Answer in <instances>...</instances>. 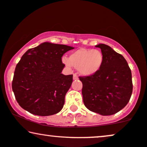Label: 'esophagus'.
I'll return each mask as SVG.
<instances>
[{
	"label": "esophagus",
	"mask_w": 147,
	"mask_h": 147,
	"mask_svg": "<svg viewBox=\"0 0 147 147\" xmlns=\"http://www.w3.org/2000/svg\"><path fill=\"white\" fill-rule=\"evenodd\" d=\"M78 79H79L78 76L76 75V74H74V75H73V79L74 80H77Z\"/></svg>",
	"instance_id": "esophagus-1"
}]
</instances>
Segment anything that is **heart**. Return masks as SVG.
Listing matches in <instances>:
<instances>
[{"instance_id":"obj_1","label":"heart","mask_w":147,"mask_h":147,"mask_svg":"<svg viewBox=\"0 0 147 147\" xmlns=\"http://www.w3.org/2000/svg\"><path fill=\"white\" fill-rule=\"evenodd\" d=\"M62 62L68 67L75 66L81 75H94L102 66L104 55L98 49L80 48L72 52L70 57H62Z\"/></svg>"}]
</instances>
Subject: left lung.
Wrapping results in <instances>:
<instances>
[{
  "mask_svg": "<svg viewBox=\"0 0 147 147\" xmlns=\"http://www.w3.org/2000/svg\"><path fill=\"white\" fill-rule=\"evenodd\" d=\"M101 49L104 62L94 75L80 77L83 83V103L92 112L104 115L118 113L127 105L133 90L131 72L127 61L105 44Z\"/></svg>",
  "mask_w": 147,
  "mask_h": 147,
  "instance_id": "left-lung-1",
  "label": "left lung"
}]
</instances>
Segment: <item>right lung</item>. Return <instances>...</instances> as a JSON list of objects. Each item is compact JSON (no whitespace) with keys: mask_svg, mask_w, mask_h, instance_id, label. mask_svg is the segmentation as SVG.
I'll list each match as a JSON object with an SVG mask.
<instances>
[{"mask_svg":"<svg viewBox=\"0 0 147 147\" xmlns=\"http://www.w3.org/2000/svg\"><path fill=\"white\" fill-rule=\"evenodd\" d=\"M74 47L45 42L30 49L17 64L12 90L20 107L38 116H49L62 110L72 75L62 74V57Z\"/></svg>","mask_w":147,"mask_h":147,"instance_id":"1","label":"right lung"}]
</instances>
